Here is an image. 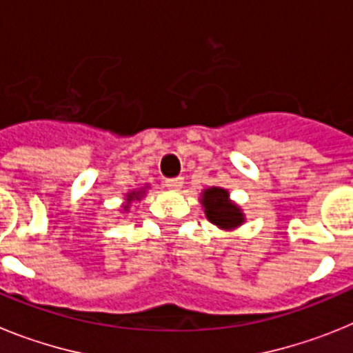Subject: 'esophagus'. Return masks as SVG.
<instances>
[{
  "label": "esophagus",
  "mask_w": 353,
  "mask_h": 353,
  "mask_svg": "<svg viewBox=\"0 0 353 353\" xmlns=\"http://www.w3.org/2000/svg\"><path fill=\"white\" fill-rule=\"evenodd\" d=\"M165 186L168 190H172V192H177V190L183 186V177H172V179L165 181Z\"/></svg>",
  "instance_id": "1"
}]
</instances>
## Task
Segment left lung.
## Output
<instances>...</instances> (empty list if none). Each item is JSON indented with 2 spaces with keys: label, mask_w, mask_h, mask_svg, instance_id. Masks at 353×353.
<instances>
[{
  "label": "left lung",
  "mask_w": 353,
  "mask_h": 353,
  "mask_svg": "<svg viewBox=\"0 0 353 353\" xmlns=\"http://www.w3.org/2000/svg\"><path fill=\"white\" fill-rule=\"evenodd\" d=\"M202 208L206 213V219L216 228L231 231V229L240 228L245 222V214L241 213L240 206L229 199V192L223 188H208L202 192Z\"/></svg>",
  "instance_id": "1"
}]
</instances>
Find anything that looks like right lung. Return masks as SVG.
Wrapping results in <instances>:
<instances>
[{"mask_svg":"<svg viewBox=\"0 0 353 353\" xmlns=\"http://www.w3.org/2000/svg\"><path fill=\"white\" fill-rule=\"evenodd\" d=\"M143 195V188L142 190H139V192H130V194L125 195V206H124V210L128 211V208H130V204L133 201H140V197H142Z\"/></svg>","mask_w":353,"mask_h":353,"instance_id":"obj_1","label":"right lung"}]
</instances>
